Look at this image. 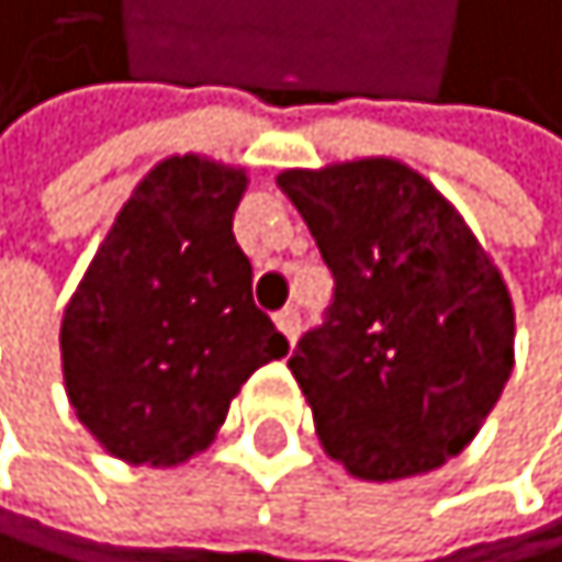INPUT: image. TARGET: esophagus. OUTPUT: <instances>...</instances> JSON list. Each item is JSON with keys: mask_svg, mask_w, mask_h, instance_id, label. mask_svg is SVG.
Listing matches in <instances>:
<instances>
[{"mask_svg": "<svg viewBox=\"0 0 562 562\" xmlns=\"http://www.w3.org/2000/svg\"><path fill=\"white\" fill-rule=\"evenodd\" d=\"M276 328L283 331L290 341H296V335H300V314L293 307H283V311L276 314Z\"/></svg>", "mask_w": 562, "mask_h": 562, "instance_id": "obj_1", "label": "esophagus"}]
</instances>
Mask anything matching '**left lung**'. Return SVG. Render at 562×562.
I'll return each instance as SVG.
<instances>
[{
	"label": "left lung",
	"instance_id": "1",
	"mask_svg": "<svg viewBox=\"0 0 562 562\" xmlns=\"http://www.w3.org/2000/svg\"><path fill=\"white\" fill-rule=\"evenodd\" d=\"M279 189L335 276L290 369L317 439L359 480L422 476L463 452L515 366V307L491 255L394 158L286 168Z\"/></svg>",
	"mask_w": 562,
	"mask_h": 562
}]
</instances>
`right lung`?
I'll return each instance as SVG.
<instances>
[{"mask_svg": "<svg viewBox=\"0 0 562 562\" xmlns=\"http://www.w3.org/2000/svg\"><path fill=\"white\" fill-rule=\"evenodd\" d=\"M245 168L172 155L137 182L61 317L68 401L131 467L203 452L258 366L290 341L251 300L234 241Z\"/></svg>", "mask_w": 562, "mask_h": 562, "instance_id": "1", "label": "right lung"}]
</instances>
